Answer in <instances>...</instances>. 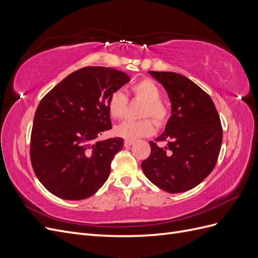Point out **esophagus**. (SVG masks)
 <instances>
[{"mask_svg":"<svg viewBox=\"0 0 258 258\" xmlns=\"http://www.w3.org/2000/svg\"><path fill=\"white\" fill-rule=\"evenodd\" d=\"M134 144H135L134 141H129V140H126V141H124V147H129Z\"/></svg>","mask_w":258,"mask_h":258,"instance_id":"esophagus-1","label":"esophagus"}]
</instances>
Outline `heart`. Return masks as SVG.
Masks as SVG:
<instances>
[{
	"instance_id": "b5f03b06",
	"label": "heart",
	"mask_w": 258,
	"mask_h": 258,
	"mask_svg": "<svg viewBox=\"0 0 258 258\" xmlns=\"http://www.w3.org/2000/svg\"><path fill=\"white\" fill-rule=\"evenodd\" d=\"M131 92L135 98L145 102L142 110V116H151L156 123L162 124L166 121L168 110L161 99L159 87L151 80H143L131 87ZM128 99L120 90L114 91L107 102V110L115 119H119L126 113ZM155 131V124L152 119L145 118L141 120H126L115 127V135L129 141H135L140 138L147 137Z\"/></svg>"
}]
</instances>
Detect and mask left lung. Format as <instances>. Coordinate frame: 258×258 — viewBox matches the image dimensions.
<instances>
[{"instance_id":"left-lung-1","label":"left lung","mask_w":258,"mask_h":258,"mask_svg":"<svg viewBox=\"0 0 258 258\" xmlns=\"http://www.w3.org/2000/svg\"><path fill=\"white\" fill-rule=\"evenodd\" d=\"M148 73L167 91L171 116L165 131L156 138L167 146L151 141V155L141 167L162 190L184 192L199 185L216 165L223 142L220 116L208 93L187 77L174 72Z\"/></svg>"}]
</instances>
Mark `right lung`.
Masks as SVG:
<instances>
[{"mask_svg":"<svg viewBox=\"0 0 258 258\" xmlns=\"http://www.w3.org/2000/svg\"><path fill=\"white\" fill-rule=\"evenodd\" d=\"M129 81L118 70L88 67L68 75L42 99L30 157L38 181L54 196L83 200L106 182L123 140L98 137L112 129L108 99Z\"/></svg>","mask_w":258,"mask_h":258,"instance_id":"right-lung-1","label":"right lung"}]
</instances>
